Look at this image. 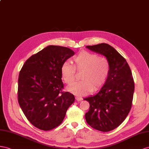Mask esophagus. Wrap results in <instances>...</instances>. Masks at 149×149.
I'll use <instances>...</instances> for the list:
<instances>
[{
    "label": "esophagus",
    "mask_w": 149,
    "mask_h": 149,
    "mask_svg": "<svg viewBox=\"0 0 149 149\" xmlns=\"http://www.w3.org/2000/svg\"><path fill=\"white\" fill-rule=\"evenodd\" d=\"M75 100H76V101H81V100H82V97H77V96H76V97H75Z\"/></svg>",
    "instance_id": "esophagus-1"
}]
</instances>
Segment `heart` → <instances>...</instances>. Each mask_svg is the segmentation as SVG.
Returning a JSON list of instances; mask_svg holds the SVG:
<instances>
[{
  "mask_svg": "<svg viewBox=\"0 0 149 149\" xmlns=\"http://www.w3.org/2000/svg\"><path fill=\"white\" fill-rule=\"evenodd\" d=\"M74 65L64 62L61 67V75L65 83L70 85L76 78L77 70L83 72L82 81L74 83L68 87V91L76 96H82L97 89L106 82L109 74V61L104 56L97 53L82 51L72 58Z\"/></svg>",
  "mask_w": 149,
  "mask_h": 149,
  "instance_id": "obj_1",
  "label": "heart"
}]
</instances>
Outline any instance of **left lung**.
<instances>
[{
	"instance_id": "8db88e82",
	"label": "left lung",
	"mask_w": 149,
	"mask_h": 149,
	"mask_svg": "<svg viewBox=\"0 0 149 149\" xmlns=\"http://www.w3.org/2000/svg\"><path fill=\"white\" fill-rule=\"evenodd\" d=\"M86 47L105 56L109 61L110 71L100 92L84 99L90 104L86 120L97 130L111 131L123 123L131 109L135 89L132 71L124 57L109 45Z\"/></svg>"
}]
</instances>
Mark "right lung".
Returning a JSON list of instances; mask_svg holds the SVG:
<instances>
[{"instance_id": "add662e5", "label": "right lung", "mask_w": 149, "mask_h": 149, "mask_svg": "<svg viewBox=\"0 0 149 149\" xmlns=\"http://www.w3.org/2000/svg\"><path fill=\"white\" fill-rule=\"evenodd\" d=\"M75 54L70 48L49 45L26 61L18 78L17 99L28 121L49 131L63 121L74 96L64 92L61 67Z\"/></svg>"}]
</instances>
